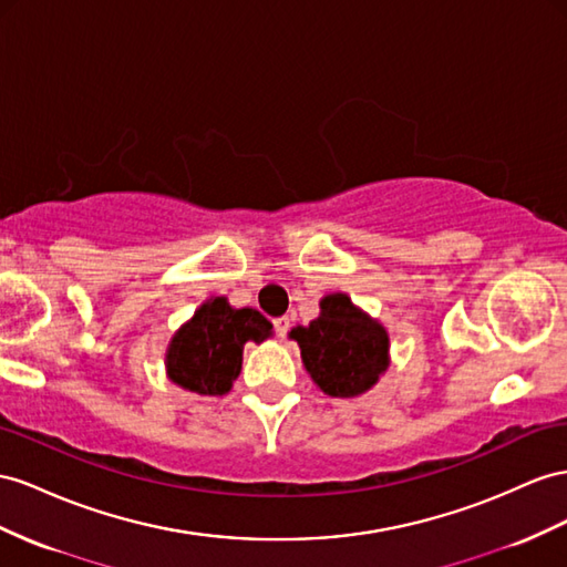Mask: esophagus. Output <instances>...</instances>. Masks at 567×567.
<instances>
[{
    "label": "esophagus",
    "instance_id": "esophagus-1",
    "mask_svg": "<svg viewBox=\"0 0 567 567\" xmlns=\"http://www.w3.org/2000/svg\"><path fill=\"white\" fill-rule=\"evenodd\" d=\"M272 328H275V332H278V338H285V336H287V330H289V318H287V316L275 318V321H272Z\"/></svg>",
    "mask_w": 567,
    "mask_h": 567
}]
</instances>
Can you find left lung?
<instances>
[{
	"mask_svg": "<svg viewBox=\"0 0 567 567\" xmlns=\"http://www.w3.org/2000/svg\"><path fill=\"white\" fill-rule=\"evenodd\" d=\"M313 383L332 398H354L388 369V332L347 295H328L321 316L292 332Z\"/></svg>",
	"mask_w": 567,
	"mask_h": 567,
	"instance_id": "8db88e82",
	"label": "left lung"
}]
</instances>
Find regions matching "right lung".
I'll return each instance as SVG.
<instances>
[{
  "mask_svg": "<svg viewBox=\"0 0 567 567\" xmlns=\"http://www.w3.org/2000/svg\"><path fill=\"white\" fill-rule=\"evenodd\" d=\"M270 321L256 309H231L225 297L208 299L172 338L169 379L198 395H225L241 371L246 342H264Z\"/></svg>",
  "mask_w": 567,
  "mask_h": 567,
  "instance_id": "right-lung-1",
  "label": "right lung"
}]
</instances>
